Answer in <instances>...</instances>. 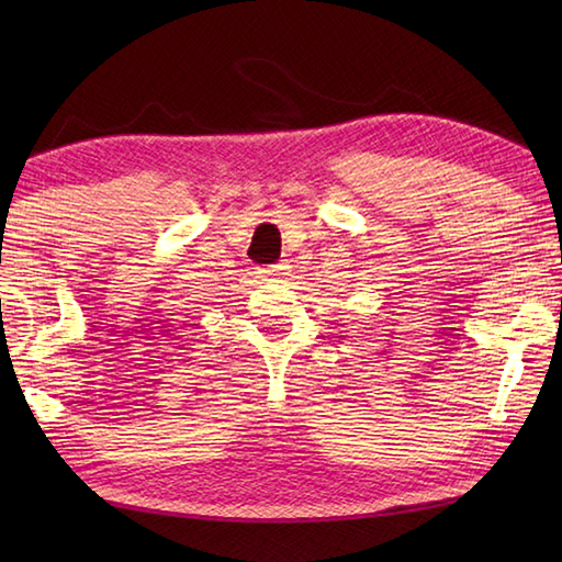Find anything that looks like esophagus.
Listing matches in <instances>:
<instances>
[{
	"mask_svg": "<svg viewBox=\"0 0 562 562\" xmlns=\"http://www.w3.org/2000/svg\"><path fill=\"white\" fill-rule=\"evenodd\" d=\"M282 274H288V268L284 266H270L266 270H260V278H282Z\"/></svg>",
	"mask_w": 562,
	"mask_h": 562,
	"instance_id": "obj_1",
	"label": "esophagus"
}]
</instances>
